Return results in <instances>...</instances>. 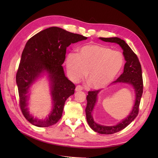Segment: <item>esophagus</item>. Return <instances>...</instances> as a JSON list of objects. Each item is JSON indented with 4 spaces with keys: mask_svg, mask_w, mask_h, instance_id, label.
<instances>
[{
    "mask_svg": "<svg viewBox=\"0 0 158 158\" xmlns=\"http://www.w3.org/2000/svg\"><path fill=\"white\" fill-rule=\"evenodd\" d=\"M82 89H83L82 86V85H77V86L76 87V89H75V90L76 91V92H79V91H82Z\"/></svg>",
    "mask_w": 158,
    "mask_h": 158,
    "instance_id": "obj_1",
    "label": "esophagus"
}]
</instances>
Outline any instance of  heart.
Returning a JSON list of instances; mask_svg holds the SVG:
<instances>
[{
  "label": "heart",
  "mask_w": 158,
  "mask_h": 158,
  "mask_svg": "<svg viewBox=\"0 0 158 158\" xmlns=\"http://www.w3.org/2000/svg\"><path fill=\"white\" fill-rule=\"evenodd\" d=\"M78 51V54L70 53L66 57L68 73L72 80L77 81L88 72V82L95 89L103 88L113 82L124 64L121 52L105 45L89 44Z\"/></svg>",
  "instance_id": "1"
}]
</instances>
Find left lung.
<instances>
[{"label": "left lung", "instance_id": "left-lung-1", "mask_svg": "<svg viewBox=\"0 0 158 158\" xmlns=\"http://www.w3.org/2000/svg\"><path fill=\"white\" fill-rule=\"evenodd\" d=\"M99 39L106 42L115 43L120 45L123 50V53L126 60V63L124 66V71L123 74L115 81L113 82L112 84L123 82L131 84L135 88L136 93L135 106L129 115L115 126L106 127L95 123L92 115L95 104L97 102L98 94L100 90L98 89L88 92V95L86 97L87 106L85 108V114H86V119L89 126L92 130L98 133L102 134V135H112L126 128L137 117L139 112V106L143 93L142 68L137 55L126 44L125 41L118 37H99Z\"/></svg>", "mask_w": 158, "mask_h": 158}]
</instances>
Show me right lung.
<instances>
[{
	"label": "right lung",
	"mask_w": 158,
	"mask_h": 158,
	"mask_svg": "<svg viewBox=\"0 0 158 158\" xmlns=\"http://www.w3.org/2000/svg\"><path fill=\"white\" fill-rule=\"evenodd\" d=\"M86 39V37L62 28L51 27L37 33L26 43L16 80L21 111L32 125L48 127L60 120L66 100L74 94L76 88L75 85L65 76L62 66L66 48L71 44ZM44 71L50 78L54 108L48 118L40 120L33 118L27 111V94L31 85Z\"/></svg>",
	"instance_id": "add662e5"
}]
</instances>
